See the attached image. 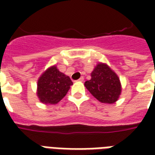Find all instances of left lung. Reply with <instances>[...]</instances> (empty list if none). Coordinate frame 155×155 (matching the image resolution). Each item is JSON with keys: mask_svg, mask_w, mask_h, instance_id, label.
Here are the masks:
<instances>
[{"mask_svg": "<svg viewBox=\"0 0 155 155\" xmlns=\"http://www.w3.org/2000/svg\"><path fill=\"white\" fill-rule=\"evenodd\" d=\"M69 76L52 66L41 75L38 81L37 95L45 104H57L66 95L72 85Z\"/></svg>", "mask_w": 155, "mask_h": 155, "instance_id": "8db88e82", "label": "left lung"}]
</instances>
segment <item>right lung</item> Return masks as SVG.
<instances>
[{
  "mask_svg": "<svg viewBox=\"0 0 155 155\" xmlns=\"http://www.w3.org/2000/svg\"><path fill=\"white\" fill-rule=\"evenodd\" d=\"M84 85L91 94L102 103L113 104L121 93L119 78L104 64L96 65L91 73V79L85 81Z\"/></svg>",
  "mask_w": 155,
  "mask_h": 155,
  "instance_id": "1",
  "label": "right lung"
}]
</instances>
